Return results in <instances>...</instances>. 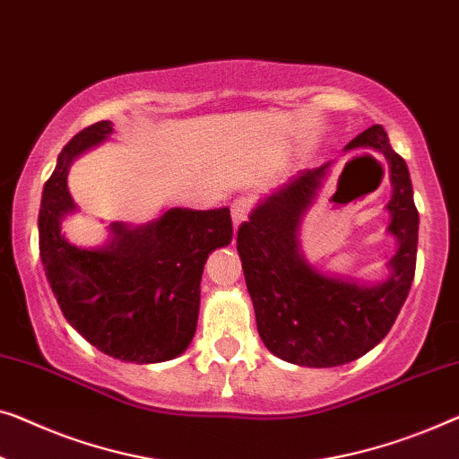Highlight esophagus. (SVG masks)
<instances>
[{
    "mask_svg": "<svg viewBox=\"0 0 459 459\" xmlns=\"http://www.w3.org/2000/svg\"><path fill=\"white\" fill-rule=\"evenodd\" d=\"M250 209H252V204H250L248 198H236V201L231 203V219H234L236 228L242 221H246V219H248Z\"/></svg>",
    "mask_w": 459,
    "mask_h": 459,
    "instance_id": "esophagus-1",
    "label": "esophagus"
}]
</instances>
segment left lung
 <instances>
[{"mask_svg":"<svg viewBox=\"0 0 459 459\" xmlns=\"http://www.w3.org/2000/svg\"><path fill=\"white\" fill-rule=\"evenodd\" d=\"M350 149H373L389 165L394 188L387 204L389 234L397 238V252L385 281L360 285L323 275L300 252V221L331 163L291 178L238 230L258 335L271 354L300 367H340L373 350L395 323L414 279L418 211L408 165L391 149L387 132L378 124L345 144V151Z\"/></svg>","mask_w":459,"mask_h":459,"instance_id":"obj_1","label":"left lung"}]
</instances>
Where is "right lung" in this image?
<instances>
[{
  "instance_id": "obj_1",
  "label": "right lung",
  "mask_w": 459,
  "mask_h": 459,
  "mask_svg": "<svg viewBox=\"0 0 459 459\" xmlns=\"http://www.w3.org/2000/svg\"><path fill=\"white\" fill-rule=\"evenodd\" d=\"M103 119L78 132L59 152L39 209V250L65 321L117 360L152 364L180 356L196 331L201 277L211 250L231 242L230 209H169L143 228L111 223L114 238L95 250L62 234L76 209L68 169L111 134Z\"/></svg>"
}]
</instances>
